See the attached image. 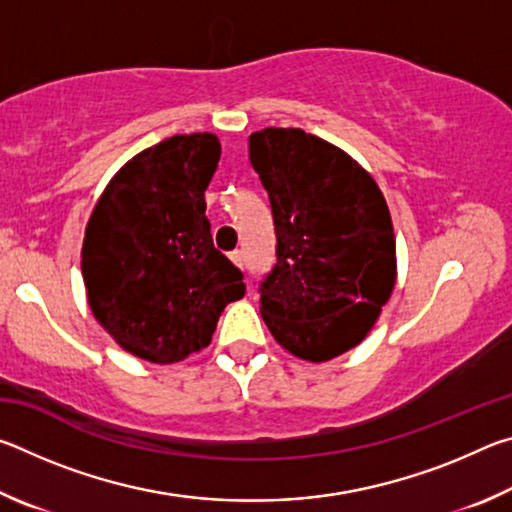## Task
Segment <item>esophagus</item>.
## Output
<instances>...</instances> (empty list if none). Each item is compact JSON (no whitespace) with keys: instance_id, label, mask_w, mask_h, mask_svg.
I'll list each match as a JSON object with an SVG mask.
<instances>
[{"instance_id":"34e87169","label":"esophagus","mask_w":512,"mask_h":512,"mask_svg":"<svg viewBox=\"0 0 512 512\" xmlns=\"http://www.w3.org/2000/svg\"><path fill=\"white\" fill-rule=\"evenodd\" d=\"M230 262L235 264L237 268H244V253H241V250H235V253H230Z\"/></svg>"}]
</instances>
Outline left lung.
Wrapping results in <instances>:
<instances>
[{"label":"left lung","instance_id":"1","mask_svg":"<svg viewBox=\"0 0 512 512\" xmlns=\"http://www.w3.org/2000/svg\"><path fill=\"white\" fill-rule=\"evenodd\" d=\"M248 151L277 237L259 300L268 332L302 361L341 357L366 339L397 280L386 198L350 153L302 128H264Z\"/></svg>","mask_w":512,"mask_h":512}]
</instances>
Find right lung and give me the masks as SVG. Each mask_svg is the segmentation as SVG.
Returning <instances> with one entry per match:
<instances>
[{
	"mask_svg": "<svg viewBox=\"0 0 512 512\" xmlns=\"http://www.w3.org/2000/svg\"><path fill=\"white\" fill-rule=\"evenodd\" d=\"M219 160L214 133L167 137L110 178L85 225L88 305L119 348L144 361L167 366L201 352L225 305L246 293L205 216Z\"/></svg>",
	"mask_w": 512,
	"mask_h": 512,
	"instance_id": "right-lung-1",
	"label": "right lung"
}]
</instances>
